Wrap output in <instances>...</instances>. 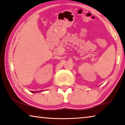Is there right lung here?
Returning a JSON list of instances; mask_svg holds the SVG:
<instances>
[{
	"label": "right lung",
	"instance_id": "obj_1",
	"mask_svg": "<svg viewBox=\"0 0 125 125\" xmlns=\"http://www.w3.org/2000/svg\"><path fill=\"white\" fill-rule=\"evenodd\" d=\"M32 93H35V92H34V91H31Z\"/></svg>",
	"mask_w": 125,
	"mask_h": 125
}]
</instances>
